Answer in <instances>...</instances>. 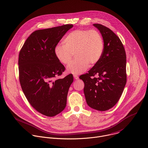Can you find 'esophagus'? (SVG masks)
<instances>
[{
    "label": "esophagus",
    "instance_id": "34e87169",
    "mask_svg": "<svg viewBox=\"0 0 148 148\" xmlns=\"http://www.w3.org/2000/svg\"><path fill=\"white\" fill-rule=\"evenodd\" d=\"M73 77H74V79H76V80H77V79H79V76H78L77 75H73Z\"/></svg>",
    "mask_w": 148,
    "mask_h": 148
}]
</instances>
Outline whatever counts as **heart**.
Here are the masks:
<instances>
[{
  "label": "heart",
  "mask_w": 148,
  "mask_h": 148,
  "mask_svg": "<svg viewBox=\"0 0 148 148\" xmlns=\"http://www.w3.org/2000/svg\"><path fill=\"white\" fill-rule=\"evenodd\" d=\"M64 45L54 48V54L58 61L68 64L75 53L76 58L66 68L68 72L79 75L89 66L94 65L100 60L104 51L103 37L96 30H76L69 33L64 40Z\"/></svg>",
  "instance_id": "obj_1"
}]
</instances>
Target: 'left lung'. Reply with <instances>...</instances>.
<instances>
[{
    "label": "left lung",
    "mask_w": 148,
    "mask_h": 148,
    "mask_svg": "<svg viewBox=\"0 0 148 148\" xmlns=\"http://www.w3.org/2000/svg\"><path fill=\"white\" fill-rule=\"evenodd\" d=\"M103 37L104 51L98 63L79 78L84 83L88 105L98 111L114 107L121 97L127 80L126 56L119 38L109 28L95 23Z\"/></svg>",
    "instance_id": "left-lung-1"
}]
</instances>
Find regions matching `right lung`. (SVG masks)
<instances>
[{
    "label": "right lung",
    "instance_id": "1",
    "mask_svg": "<svg viewBox=\"0 0 148 148\" xmlns=\"http://www.w3.org/2000/svg\"><path fill=\"white\" fill-rule=\"evenodd\" d=\"M66 24L32 33L19 53V80L22 90L31 106L40 113L54 116L66 104L67 95L73 81L72 74L58 77L65 66L54 54V48L68 30Z\"/></svg>",
    "mask_w": 148,
    "mask_h": 148
}]
</instances>
